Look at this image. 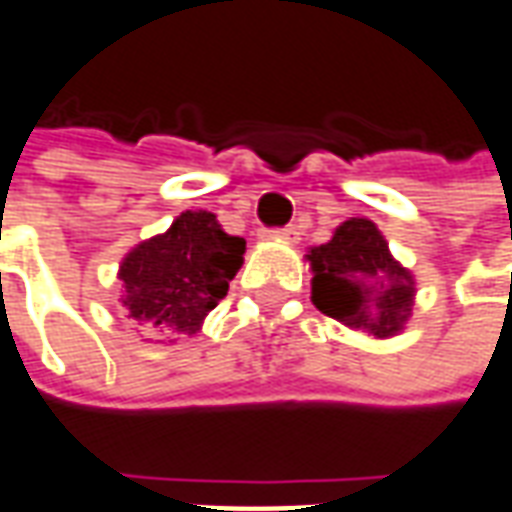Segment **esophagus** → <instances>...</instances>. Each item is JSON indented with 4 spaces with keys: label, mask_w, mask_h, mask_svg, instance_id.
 <instances>
[{
    "label": "esophagus",
    "mask_w": 512,
    "mask_h": 512,
    "mask_svg": "<svg viewBox=\"0 0 512 512\" xmlns=\"http://www.w3.org/2000/svg\"><path fill=\"white\" fill-rule=\"evenodd\" d=\"M270 239H281V242H298V236L301 231L295 228V225H287V228H273V231H267Z\"/></svg>",
    "instance_id": "obj_1"
}]
</instances>
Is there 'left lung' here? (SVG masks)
I'll list each match as a JSON object with an SVG mask.
<instances>
[{"mask_svg": "<svg viewBox=\"0 0 512 512\" xmlns=\"http://www.w3.org/2000/svg\"><path fill=\"white\" fill-rule=\"evenodd\" d=\"M312 303L348 329L396 337L412 315L415 281L393 259L376 222L345 220L326 245L309 250Z\"/></svg>", "mask_w": 512, "mask_h": 512, "instance_id": "1", "label": "left lung"}]
</instances>
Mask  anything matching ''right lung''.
Listing matches in <instances>:
<instances>
[{
  "instance_id": "right-lung-1",
  "label": "right lung",
  "mask_w": 512,
  "mask_h": 512,
  "mask_svg": "<svg viewBox=\"0 0 512 512\" xmlns=\"http://www.w3.org/2000/svg\"><path fill=\"white\" fill-rule=\"evenodd\" d=\"M245 239L222 231L211 211H183L164 234L144 239L119 264L122 306L150 331L195 334L228 295Z\"/></svg>"
}]
</instances>
